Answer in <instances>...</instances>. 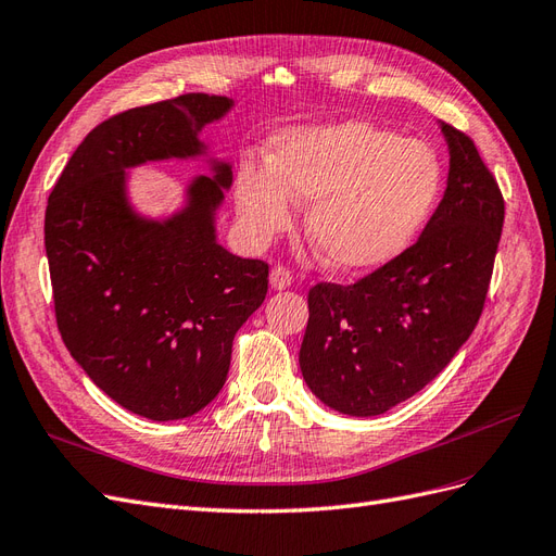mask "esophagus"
<instances>
[{"instance_id":"1","label":"esophagus","mask_w":556,"mask_h":556,"mask_svg":"<svg viewBox=\"0 0 556 556\" xmlns=\"http://www.w3.org/2000/svg\"><path fill=\"white\" fill-rule=\"evenodd\" d=\"M268 280H271V288L274 290H288L290 285H292V274L285 266H274Z\"/></svg>"}]
</instances>
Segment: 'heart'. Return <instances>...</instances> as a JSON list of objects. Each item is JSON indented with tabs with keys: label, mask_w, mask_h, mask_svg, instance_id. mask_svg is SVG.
<instances>
[{
	"label": "heart",
	"mask_w": 556,
	"mask_h": 556,
	"mask_svg": "<svg viewBox=\"0 0 556 556\" xmlns=\"http://www.w3.org/2000/svg\"><path fill=\"white\" fill-rule=\"evenodd\" d=\"M441 192V164L425 141L374 123L294 127L274 139V157H243L233 201L243 237L264 248L308 201L304 227L336 271H374L399 257Z\"/></svg>",
	"instance_id": "obj_1"
}]
</instances>
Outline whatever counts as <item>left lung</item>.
I'll return each instance as SVG.
<instances>
[{"instance_id":"left-lung-1","label":"left lung","mask_w":556,"mask_h":556,"mask_svg":"<svg viewBox=\"0 0 556 556\" xmlns=\"http://www.w3.org/2000/svg\"><path fill=\"white\" fill-rule=\"evenodd\" d=\"M439 125L447 188L419 239L355 285L308 292L301 376L343 415H382L429 384L473 333L490 290L506 206L476 143Z\"/></svg>"}]
</instances>
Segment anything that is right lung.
<instances>
[{"label":"right lung","instance_id":"right-lung-1","mask_svg":"<svg viewBox=\"0 0 556 556\" xmlns=\"http://www.w3.org/2000/svg\"><path fill=\"white\" fill-rule=\"evenodd\" d=\"M231 106L192 92L117 113L83 139L48 197L62 341L99 390L155 422L190 417L220 394L233 336L268 290V264L217 243L215 213L233 174L199 134ZM197 156L212 176L189 184L176 214L148 218L130 206L129 168Z\"/></svg>","mask_w":556,"mask_h":556}]
</instances>
